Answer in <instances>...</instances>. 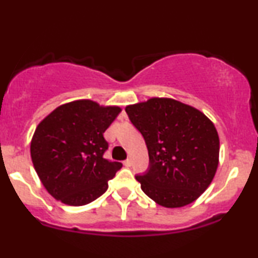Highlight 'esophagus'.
<instances>
[{"label":"esophagus","mask_w":258,"mask_h":258,"mask_svg":"<svg viewBox=\"0 0 258 258\" xmlns=\"http://www.w3.org/2000/svg\"><path fill=\"white\" fill-rule=\"evenodd\" d=\"M131 164H132L131 160H125V161H123V166H125V167H131Z\"/></svg>","instance_id":"34e87169"}]
</instances>
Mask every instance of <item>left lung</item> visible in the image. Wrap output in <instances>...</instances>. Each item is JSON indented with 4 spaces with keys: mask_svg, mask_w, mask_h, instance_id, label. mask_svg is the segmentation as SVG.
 Listing matches in <instances>:
<instances>
[{
    "mask_svg": "<svg viewBox=\"0 0 258 258\" xmlns=\"http://www.w3.org/2000/svg\"><path fill=\"white\" fill-rule=\"evenodd\" d=\"M125 110L148 148V170L136 175L143 192L166 208L196 201L218 169L220 141L214 123L172 98H150Z\"/></svg>",
    "mask_w": 258,
    "mask_h": 258,
    "instance_id": "left-lung-1",
    "label": "left lung"
}]
</instances>
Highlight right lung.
Listing matches in <instances>:
<instances>
[{
    "label": "right lung",
    "mask_w": 258,
    "mask_h": 258,
    "mask_svg": "<svg viewBox=\"0 0 258 258\" xmlns=\"http://www.w3.org/2000/svg\"><path fill=\"white\" fill-rule=\"evenodd\" d=\"M119 107H102L90 99L62 104L37 126L31 159L40 181L55 200L85 206L104 194L122 163L104 159L105 130Z\"/></svg>",
    "instance_id": "right-lung-1"
}]
</instances>
